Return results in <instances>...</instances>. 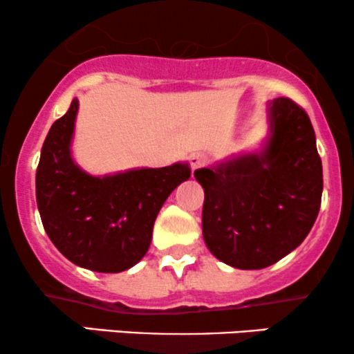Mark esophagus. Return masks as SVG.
Returning a JSON list of instances; mask_svg holds the SVG:
<instances>
[{
	"label": "esophagus",
	"mask_w": 354,
	"mask_h": 354,
	"mask_svg": "<svg viewBox=\"0 0 354 354\" xmlns=\"http://www.w3.org/2000/svg\"><path fill=\"white\" fill-rule=\"evenodd\" d=\"M189 165H191V169H198V168H203V166L206 165V156L205 154H201V153H194V154H191V158H189Z\"/></svg>",
	"instance_id": "esophagus-1"
}]
</instances>
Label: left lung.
I'll return each instance as SVG.
<instances>
[{
    "label": "left lung",
    "instance_id": "8db88e82",
    "mask_svg": "<svg viewBox=\"0 0 354 354\" xmlns=\"http://www.w3.org/2000/svg\"><path fill=\"white\" fill-rule=\"evenodd\" d=\"M270 121L265 151L194 171L205 189L206 246L239 270H261L291 253L319 213L323 166L310 116L293 100L276 98Z\"/></svg>",
    "mask_w": 354,
    "mask_h": 354
}]
</instances>
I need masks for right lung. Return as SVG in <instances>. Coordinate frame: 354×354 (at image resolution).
Listing matches in <instances>:
<instances>
[{
    "mask_svg": "<svg viewBox=\"0 0 354 354\" xmlns=\"http://www.w3.org/2000/svg\"><path fill=\"white\" fill-rule=\"evenodd\" d=\"M76 111L75 98L43 143L36 169L39 216L53 245L71 263L98 273H120L146 254L161 206L191 169L176 163L89 176L71 160Z\"/></svg>",
    "mask_w": 354,
    "mask_h": 354,
    "instance_id": "1",
    "label": "right lung"
}]
</instances>
